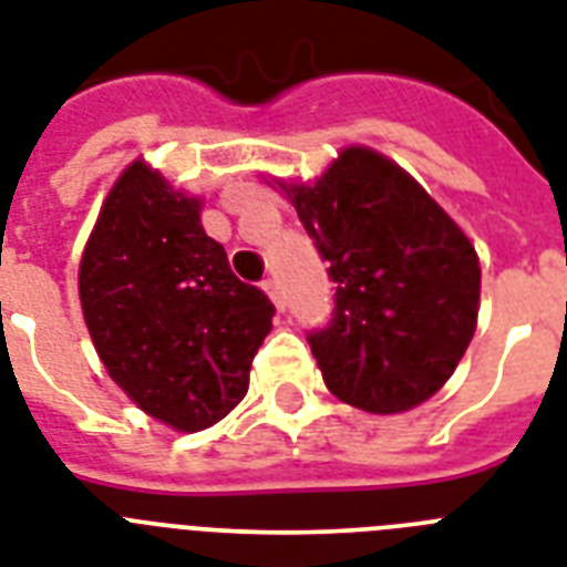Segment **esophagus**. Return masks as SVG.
I'll use <instances>...</instances> for the list:
<instances>
[{
	"mask_svg": "<svg viewBox=\"0 0 567 567\" xmlns=\"http://www.w3.org/2000/svg\"><path fill=\"white\" fill-rule=\"evenodd\" d=\"M261 288H265V293L270 297V302H274L276 309L282 311L285 302H282V291H279V285H276L274 279H267V282H261Z\"/></svg>",
	"mask_w": 567,
	"mask_h": 567,
	"instance_id": "1",
	"label": "esophagus"
}]
</instances>
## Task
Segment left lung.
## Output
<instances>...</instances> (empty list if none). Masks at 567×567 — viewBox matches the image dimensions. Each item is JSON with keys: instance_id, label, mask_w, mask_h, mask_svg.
Masks as SVG:
<instances>
[{"instance_id": "left-lung-1", "label": "left lung", "mask_w": 567, "mask_h": 567, "mask_svg": "<svg viewBox=\"0 0 567 567\" xmlns=\"http://www.w3.org/2000/svg\"><path fill=\"white\" fill-rule=\"evenodd\" d=\"M274 182L338 282L336 318L309 336L329 391L373 414L439 394L480 315L483 270L462 226L371 146H344L315 182Z\"/></svg>"}]
</instances>
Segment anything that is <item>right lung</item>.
Listing matches in <instances>:
<instances>
[{"instance_id": "add662e5", "label": "right lung", "mask_w": 567, "mask_h": 567, "mask_svg": "<svg viewBox=\"0 0 567 567\" xmlns=\"http://www.w3.org/2000/svg\"><path fill=\"white\" fill-rule=\"evenodd\" d=\"M203 199L135 158L102 199L79 261V300L100 362L164 426L199 432L247 396L274 306L229 270Z\"/></svg>"}]
</instances>
